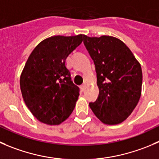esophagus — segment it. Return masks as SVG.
<instances>
[{
  "label": "esophagus",
  "instance_id": "obj_1",
  "mask_svg": "<svg viewBox=\"0 0 159 159\" xmlns=\"http://www.w3.org/2000/svg\"><path fill=\"white\" fill-rule=\"evenodd\" d=\"M84 89H85V84H81V90L82 91V92H84Z\"/></svg>",
  "mask_w": 159,
  "mask_h": 159
}]
</instances>
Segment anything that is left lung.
I'll list each match as a JSON object with an SVG mask.
<instances>
[{
  "label": "left lung",
  "instance_id": "left-lung-1",
  "mask_svg": "<svg viewBox=\"0 0 159 159\" xmlns=\"http://www.w3.org/2000/svg\"><path fill=\"white\" fill-rule=\"evenodd\" d=\"M83 39L95 64L99 90L97 99L89 106L103 124H120L131 114L141 97V64L119 39L109 35H84Z\"/></svg>",
  "mask_w": 159,
  "mask_h": 159
}]
</instances>
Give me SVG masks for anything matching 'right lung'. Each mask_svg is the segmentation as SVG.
<instances>
[{
    "label": "right lung",
    "instance_id": "right-lung-1",
    "mask_svg": "<svg viewBox=\"0 0 159 159\" xmlns=\"http://www.w3.org/2000/svg\"><path fill=\"white\" fill-rule=\"evenodd\" d=\"M84 35H55L36 46L20 78L25 103L40 122L58 125L73 112L79 88L73 83L65 61L82 43Z\"/></svg>",
    "mask_w": 159,
    "mask_h": 159
}]
</instances>
